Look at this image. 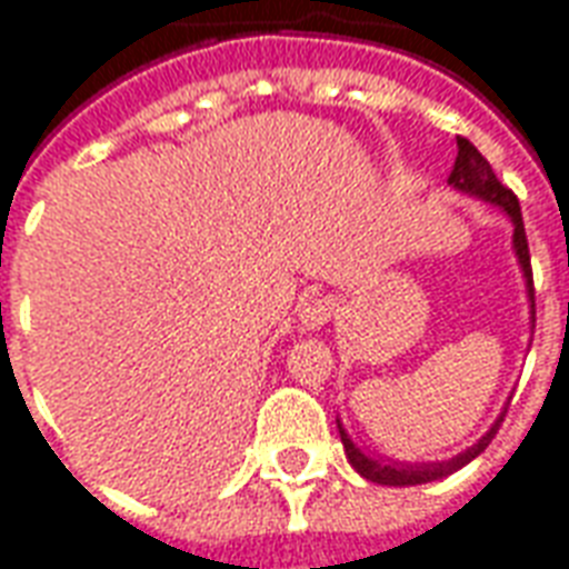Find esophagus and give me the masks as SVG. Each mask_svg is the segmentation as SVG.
<instances>
[{
  "instance_id": "1",
  "label": "esophagus",
  "mask_w": 569,
  "mask_h": 569,
  "mask_svg": "<svg viewBox=\"0 0 569 569\" xmlns=\"http://www.w3.org/2000/svg\"><path fill=\"white\" fill-rule=\"evenodd\" d=\"M335 310H338V305H335V298H331V296L307 298L305 305L298 307V319H301V328H307V331H313V328H322L326 322H331Z\"/></svg>"
}]
</instances>
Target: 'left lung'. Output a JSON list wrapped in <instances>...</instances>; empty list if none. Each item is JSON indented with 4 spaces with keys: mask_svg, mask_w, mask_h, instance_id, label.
Listing matches in <instances>:
<instances>
[{
    "mask_svg": "<svg viewBox=\"0 0 569 569\" xmlns=\"http://www.w3.org/2000/svg\"><path fill=\"white\" fill-rule=\"evenodd\" d=\"M449 183L461 192H470V196H479V199L491 201V204H498V208L507 210V217L516 226V234H512V243H516V256H519L521 271L528 277V296L533 301V271H531V250H528V234H525V222H521V208L519 199H516V192L509 187H503L498 180V174L491 171L488 166V159L479 153L477 147L470 144L467 138L458 134V156H456V166H452V174H449ZM500 422H503V416H500L495 428L488 431L477 446H470L467 452H461L452 461H443V465H382V461H373L361 452L359 446L352 443L347 437V431L340 428V443L347 449L349 465L359 470L361 477L370 479V482H380V486H422V482H435V479H443L449 473H456L458 467H465L467 461H473V458L486 449L495 435H498Z\"/></svg>",
    "mask_w": 569,
    "mask_h": 569,
    "instance_id": "obj_1",
    "label": "left lung"
}]
</instances>
